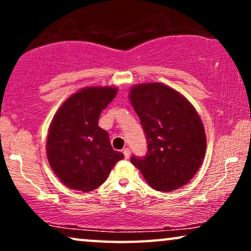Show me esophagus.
I'll use <instances>...</instances> for the list:
<instances>
[{
	"label": "esophagus",
	"mask_w": 251,
	"mask_h": 251,
	"mask_svg": "<svg viewBox=\"0 0 251 251\" xmlns=\"http://www.w3.org/2000/svg\"><path fill=\"white\" fill-rule=\"evenodd\" d=\"M123 154H125V157L126 159H129L130 157V154H131V151H130L128 147H126V149H125L123 150Z\"/></svg>",
	"instance_id": "34e87169"
}]
</instances>
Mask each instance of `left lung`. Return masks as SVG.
Listing matches in <instances>:
<instances>
[{"instance_id": "1", "label": "left lung", "mask_w": 251, "mask_h": 251, "mask_svg": "<svg viewBox=\"0 0 251 251\" xmlns=\"http://www.w3.org/2000/svg\"><path fill=\"white\" fill-rule=\"evenodd\" d=\"M129 99L147 139V154L130 161L154 190L171 192L190 181L204 159V126L194 106L175 89L133 85Z\"/></svg>"}]
</instances>
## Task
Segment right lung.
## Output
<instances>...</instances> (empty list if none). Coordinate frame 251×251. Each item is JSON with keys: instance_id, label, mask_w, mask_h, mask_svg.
Returning a JSON list of instances; mask_svg holds the SVG:
<instances>
[{"instance_id": "obj_1", "label": "right lung", "mask_w": 251, "mask_h": 251, "mask_svg": "<svg viewBox=\"0 0 251 251\" xmlns=\"http://www.w3.org/2000/svg\"><path fill=\"white\" fill-rule=\"evenodd\" d=\"M116 94V87L81 89L63 102L50 123L48 161L61 183L72 190H96L125 157L112 149L108 132L98 126L101 111Z\"/></svg>"}]
</instances>
